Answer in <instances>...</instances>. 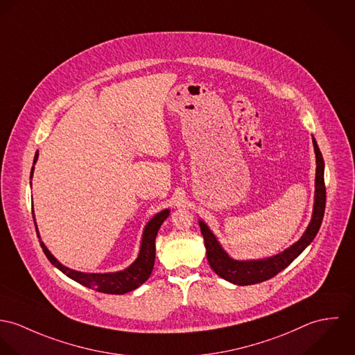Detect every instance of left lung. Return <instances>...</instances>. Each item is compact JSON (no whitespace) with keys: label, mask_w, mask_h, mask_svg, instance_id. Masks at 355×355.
<instances>
[{"label":"left lung","mask_w":355,"mask_h":355,"mask_svg":"<svg viewBox=\"0 0 355 355\" xmlns=\"http://www.w3.org/2000/svg\"><path fill=\"white\" fill-rule=\"evenodd\" d=\"M312 141L315 154V202L312 219L305 233L295 243H293L291 246H288L282 253H277L275 256L260 260H236L230 257L229 253L222 248V245L219 243L215 234L209 230V227L202 220H198L201 234L204 236L207 260L216 275L238 286L256 284L268 280L272 276L279 274L282 270H284L287 266H290L315 239V234L318 233V229L321 226L325 209V184L324 159L315 143V137H312Z\"/></svg>","instance_id":"8db88e82"}]
</instances>
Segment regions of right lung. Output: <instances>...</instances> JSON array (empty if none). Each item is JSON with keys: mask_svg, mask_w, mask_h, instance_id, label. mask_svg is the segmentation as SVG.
Here are the masks:
<instances>
[{"mask_svg": "<svg viewBox=\"0 0 355 355\" xmlns=\"http://www.w3.org/2000/svg\"><path fill=\"white\" fill-rule=\"evenodd\" d=\"M38 151L34 158V164L38 160ZM34 166L31 168V175H34ZM170 215V209H163L158 212L144 227L143 236H141V242H140V250L137 254V259L125 270L117 271V272H106V274H88V272H80L76 270H71L61 264L46 248V245L40 241V246L49 259V261L58 268L62 274L73 279L80 284L94 288L99 293H106V294H125L129 293L137 287H140L148 277L151 275L154 270V263H155V238L158 234L159 227L162 223L166 220V218ZM34 222H35V215L33 211ZM37 227V222H35ZM38 232V230H37ZM40 236V233H38Z\"/></svg>", "mask_w": 355, "mask_h": 355, "instance_id": "right-lung-1", "label": "right lung"}]
</instances>
